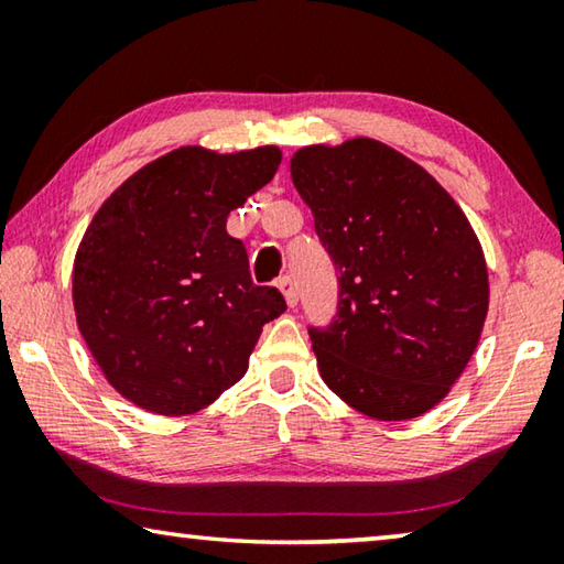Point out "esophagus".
I'll list each match as a JSON object with an SVG mask.
<instances>
[{"instance_id":"obj_1","label":"esophagus","mask_w":564,"mask_h":564,"mask_svg":"<svg viewBox=\"0 0 564 564\" xmlns=\"http://www.w3.org/2000/svg\"><path fill=\"white\" fill-rule=\"evenodd\" d=\"M279 289L285 295V303H289L291 308H293V305L299 303V285H295V281L291 279V275H283V279L279 281Z\"/></svg>"}]
</instances>
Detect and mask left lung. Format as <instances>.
<instances>
[{
  "label": "left lung",
  "mask_w": 564,
  "mask_h": 564,
  "mask_svg": "<svg viewBox=\"0 0 564 564\" xmlns=\"http://www.w3.org/2000/svg\"><path fill=\"white\" fill-rule=\"evenodd\" d=\"M291 178L338 271L336 321L308 328L321 378L368 417L427 413L488 316L470 221L423 166L376 139L295 151Z\"/></svg>",
  "instance_id": "1"
}]
</instances>
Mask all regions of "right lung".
Returning a JSON list of instances; mask_svg holds the SVG:
<instances>
[{"mask_svg": "<svg viewBox=\"0 0 564 564\" xmlns=\"http://www.w3.org/2000/svg\"><path fill=\"white\" fill-rule=\"evenodd\" d=\"M275 147L216 154L181 147L101 204L74 259L76 326L133 405L191 415L243 378L285 301L256 285L228 214L269 184Z\"/></svg>", "mask_w": 564, "mask_h": 564, "instance_id": "right-lung-1", "label": "right lung"}]
</instances>
